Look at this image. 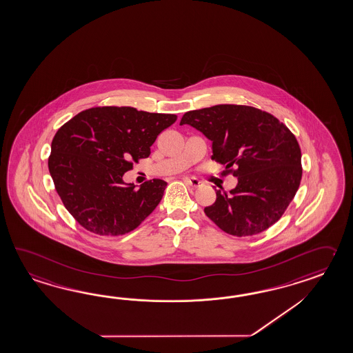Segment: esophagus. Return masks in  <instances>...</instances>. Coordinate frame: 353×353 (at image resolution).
<instances>
[{"mask_svg":"<svg viewBox=\"0 0 353 353\" xmlns=\"http://www.w3.org/2000/svg\"><path fill=\"white\" fill-rule=\"evenodd\" d=\"M183 180H185V182H186L188 185H190L191 188H199V186L203 183V182L199 180V179H196V177H185Z\"/></svg>","mask_w":353,"mask_h":353,"instance_id":"34e87169","label":"esophagus"}]
</instances>
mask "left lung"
I'll return each mask as SVG.
<instances>
[{
	"label": "left lung",
	"mask_w": 353,
	"mask_h": 353,
	"mask_svg": "<svg viewBox=\"0 0 353 353\" xmlns=\"http://www.w3.org/2000/svg\"><path fill=\"white\" fill-rule=\"evenodd\" d=\"M185 123L212 140V159L239 180L230 194L216 190L214 204L204 209L208 218L237 237L273 225L301 182V149L288 128L270 113L237 104L190 111L181 119Z\"/></svg>",
	"instance_id": "left-lung-1"
}]
</instances>
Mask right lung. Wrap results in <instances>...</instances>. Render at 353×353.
<instances>
[{
  "mask_svg": "<svg viewBox=\"0 0 353 353\" xmlns=\"http://www.w3.org/2000/svg\"><path fill=\"white\" fill-rule=\"evenodd\" d=\"M177 120L171 113L132 107H95L61 126L52 140L48 170L65 208L80 225L101 236L134 231L154 210L167 182L135 189L123 173L150 154V146Z\"/></svg>",
  "mask_w": 353,
  "mask_h": 353,
  "instance_id": "1",
  "label": "right lung"
}]
</instances>
